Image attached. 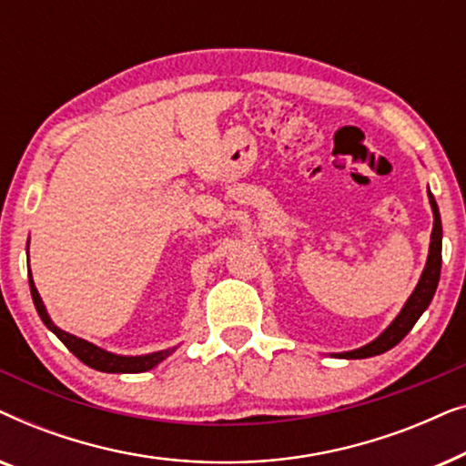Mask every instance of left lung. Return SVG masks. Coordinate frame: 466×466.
Segmentation results:
<instances>
[{"label": "left lung", "mask_w": 466, "mask_h": 466, "mask_svg": "<svg viewBox=\"0 0 466 466\" xmlns=\"http://www.w3.org/2000/svg\"><path fill=\"white\" fill-rule=\"evenodd\" d=\"M429 201L432 208V233H431V248H429V258H426L424 271L420 276V282L416 289H413L411 297L407 299L403 309L399 311V316L394 318L384 333L375 337L371 343L362 346L359 350H350V352H339L333 354L337 359H369V356L384 354L388 350L397 346V343L403 339V337L413 329V324L418 322V318L424 314V309L429 308L432 297H435L439 276H441V239H443V228H441V216H439V208L432 193L429 190Z\"/></svg>", "instance_id": "1"}]
</instances>
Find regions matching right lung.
Returning a JSON list of instances; mask_svg holds the SVG:
<instances>
[{"mask_svg":"<svg viewBox=\"0 0 466 466\" xmlns=\"http://www.w3.org/2000/svg\"><path fill=\"white\" fill-rule=\"evenodd\" d=\"M27 250H29V244H27ZM29 289H31V299H34L37 314H40L42 322L46 324V329L53 330V333L59 337L63 343H66V348L69 350V352H72L76 359H80L82 362H85L86 367L97 369V371H104V373H142V371H148V369H152V367H157L158 362L167 359L171 352H176V348L158 350V352L144 354V356H120V354L106 352V350L97 348L91 341L80 339V337H76L72 333H66V330L59 329L53 320H50L48 311H46V308H44L40 292H37L35 284H34V278H31V271H29Z\"/></svg>","mask_w":466,"mask_h":466,"instance_id":"obj_1","label":"right lung"}]
</instances>
